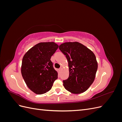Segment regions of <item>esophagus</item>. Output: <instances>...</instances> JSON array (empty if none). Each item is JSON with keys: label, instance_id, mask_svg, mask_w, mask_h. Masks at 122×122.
Wrapping results in <instances>:
<instances>
[{"label": "esophagus", "instance_id": "esophagus-1", "mask_svg": "<svg viewBox=\"0 0 122 122\" xmlns=\"http://www.w3.org/2000/svg\"><path fill=\"white\" fill-rule=\"evenodd\" d=\"M62 68H60V69H59V71H60V72H61V71H62Z\"/></svg>", "mask_w": 122, "mask_h": 122}]
</instances>
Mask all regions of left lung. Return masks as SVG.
<instances>
[{
  "instance_id": "obj_1",
  "label": "left lung",
  "mask_w": 122,
  "mask_h": 122,
  "mask_svg": "<svg viewBox=\"0 0 122 122\" xmlns=\"http://www.w3.org/2000/svg\"><path fill=\"white\" fill-rule=\"evenodd\" d=\"M68 61L69 76L63 81L68 91L75 94L86 92L95 78L98 62L90 49L79 42H65L59 46Z\"/></svg>"
}]
</instances>
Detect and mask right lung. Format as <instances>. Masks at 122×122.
Instances as JSON below:
<instances>
[{
  "label": "right lung",
  "instance_id": "add662e5",
  "mask_svg": "<svg viewBox=\"0 0 122 122\" xmlns=\"http://www.w3.org/2000/svg\"><path fill=\"white\" fill-rule=\"evenodd\" d=\"M58 48L54 42H41L26 53L22 59L21 74L28 87L41 95L51 90L58 73L50 58Z\"/></svg>",
  "mask_w": 122,
  "mask_h": 122
}]
</instances>
